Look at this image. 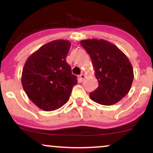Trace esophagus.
Here are the masks:
<instances>
[{
    "label": "esophagus",
    "mask_w": 153,
    "mask_h": 153,
    "mask_svg": "<svg viewBox=\"0 0 153 153\" xmlns=\"http://www.w3.org/2000/svg\"><path fill=\"white\" fill-rule=\"evenodd\" d=\"M84 78H85V75H84V74H80V76H79V81L82 82V81H83Z\"/></svg>",
    "instance_id": "esophagus-1"
}]
</instances>
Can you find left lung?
I'll use <instances>...</instances> for the list:
<instances>
[{
	"instance_id": "left-lung-1",
	"label": "left lung",
	"mask_w": 153,
	"mask_h": 153,
	"mask_svg": "<svg viewBox=\"0 0 153 153\" xmlns=\"http://www.w3.org/2000/svg\"><path fill=\"white\" fill-rule=\"evenodd\" d=\"M80 45L90 55L99 87L90 93L95 102L111 106L130 90L134 72L129 59L116 45L103 39H86Z\"/></svg>"
}]
</instances>
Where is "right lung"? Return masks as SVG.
Masks as SVG:
<instances>
[{
    "label": "right lung",
    "mask_w": 153,
    "mask_h": 153,
    "mask_svg": "<svg viewBox=\"0 0 153 153\" xmlns=\"http://www.w3.org/2000/svg\"><path fill=\"white\" fill-rule=\"evenodd\" d=\"M71 46L68 40L52 41L29 56L24 64L23 88L31 101L44 111L56 110L65 104L78 82L66 62Z\"/></svg>",
    "instance_id": "add662e5"
}]
</instances>
